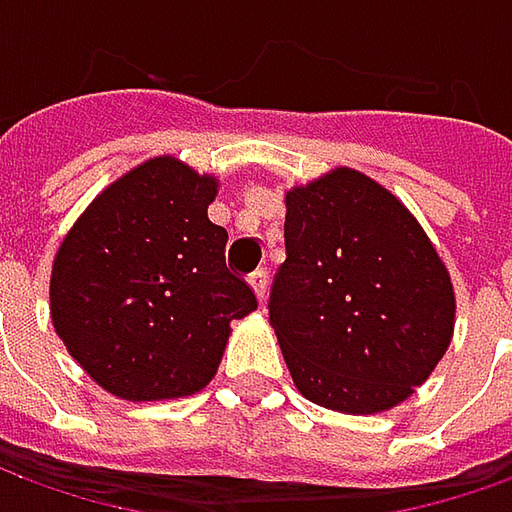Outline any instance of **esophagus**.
Masks as SVG:
<instances>
[{"label": "esophagus", "instance_id": "esophagus-1", "mask_svg": "<svg viewBox=\"0 0 512 512\" xmlns=\"http://www.w3.org/2000/svg\"><path fill=\"white\" fill-rule=\"evenodd\" d=\"M247 282H250V287H253V293L259 296V302H265V293H267V270L265 267L253 270V273L247 276Z\"/></svg>", "mask_w": 512, "mask_h": 512}]
</instances>
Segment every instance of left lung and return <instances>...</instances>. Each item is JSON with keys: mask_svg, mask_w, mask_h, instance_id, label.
Here are the masks:
<instances>
[{"mask_svg": "<svg viewBox=\"0 0 512 512\" xmlns=\"http://www.w3.org/2000/svg\"><path fill=\"white\" fill-rule=\"evenodd\" d=\"M270 325L310 402L370 416L404 402L453 339L450 273L413 213L359 170L285 196Z\"/></svg>", "mask_w": 512, "mask_h": 512, "instance_id": "left-lung-1", "label": "left lung"}]
</instances>
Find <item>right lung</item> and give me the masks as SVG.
Returning <instances> with one entry per match:
<instances>
[{
  "label": "right lung",
  "instance_id": "1",
  "mask_svg": "<svg viewBox=\"0 0 512 512\" xmlns=\"http://www.w3.org/2000/svg\"><path fill=\"white\" fill-rule=\"evenodd\" d=\"M219 182L156 156L105 187L53 259L50 319L68 353L128 402L202 390L256 293L207 219Z\"/></svg>",
  "mask_w": 512,
  "mask_h": 512
}]
</instances>
